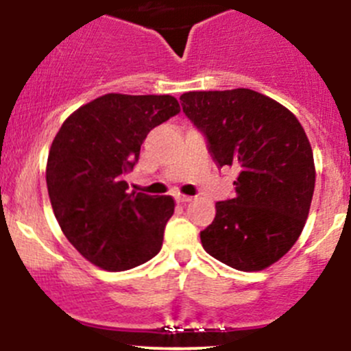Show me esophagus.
Masks as SVG:
<instances>
[{
    "mask_svg": "<svg viewBox=\"0 0 351 351\" xmlns=\"http://www.w3.org/2000/svg\"><path fill=\"white\" fill-rule=\"evenodd\" d=\"M176 200H178L180 204H186V202H192V200H193V197H190V195H183V193H178V195H176Z\"/></svg>",
    "mask_w": 351,
    "mask_h": 351,
    "instance_id": "1",
    "label": "esophagus"
}]
</instances>
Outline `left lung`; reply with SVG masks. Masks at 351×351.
<instances>
[{"label":"left lung","mask_w":351,"mask_h":351,"mask_svg":"<svg viewBox=\"0 0 351 351\" xmlns=\"http://www.w3.org/2000/svg\"><path fill=\"white\" fill-rule=\"evenodd\" d=\"M180 100L217 166L239 171L236 197L215 204L202 246L236 270H265L306 226L316 183L309 139L289 108L247 88L189 91Z\"/></svg>","instance_id":"left-lung-1"}]
</instances>
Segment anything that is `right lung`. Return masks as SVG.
<instances>
[{
	"instance_id": "add662e5",
	"label": "right lung",
	"mask_w": 351,
	"mask_h": 351,
	"mask_svg": "<svg viewBox=\"0 0 351 351\" xmlns=\"http://www.w3.org/2000/svg\"><path fill=\"white\" fill-rule=\"evenodd\" d=\"M178 112L171 95L108 93L71 113L56 134L49 198L67 241L90 263L123 271L161 250L175 200L129 192L125 173L151 129Z\"/></svg>"
}]
</instances>
